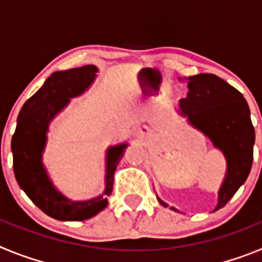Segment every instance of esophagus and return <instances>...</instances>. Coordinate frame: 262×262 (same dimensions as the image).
I'll list each match as a JSON object with an SVG mask.
<instances>
[{
    "instance_id": "34e87169",
    "label": "esophagus",
    "mask_w": 262,
    "mask_h": 262,
    "mask_svg": "<svg viewBox=\"0 0 262 262\" xmlns=\"http://www.w3.org/2000/svg\"><path fill=\"white\" fill-rule=\"evenodd\" d=\"M144 131H145V129H143V133H144Z\"/></svg>"
}]
</instances>
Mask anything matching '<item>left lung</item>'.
<instances>
[{
	"label": "left lung",
	"mask_w": 262,
	"mask_h": 262,
	"mask_svg": "<svg viewBox=\"0 0 262 262\" xmlns=\"http://www.w3.org/2000/svg\"><path fill=\"white\" fill-rule=\"evenodd\" d=\"M187 88V97L180 101L181 114L209 136L227 159V176L215 209L219 210L235 195L251 172L254 144L251 111L239 90L211 73L191 76Z\"/></svg>",
	"instance_id": "left-lung-1"
}]
</instances>
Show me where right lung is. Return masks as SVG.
<instances>
[{
  "mask_svg": "<svg viewBox=\"0 0 262 262\" xmlns=\"http://www.w3.org/2000/svg\"><path fill=\"white\" fill-rule=\"evenodd\" d=\"M96 72L94 66H84L52 73L22 106L11 138L13 169L18 185L41 211L57 221H85L105 209L106 196L113 191L115 169L127 148V144H120L108 149L105 193L85 202H72L61 195L43 168L41 152L50 120L67 106L69 98L81 94L93 82Z\"/></svg>",
  "mask_w": 262,
  "mask_h": 262,
  "instance_id": "1",
  "label": "right lung"
}]
</instances>
